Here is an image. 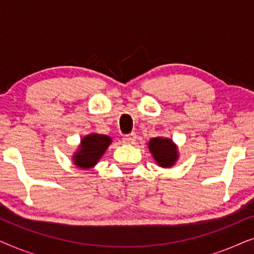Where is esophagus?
I'll return each mask as SVG.
<instances>
[{
  "label": "esophagus",
  "mask_w": 254,
  "mask_h": 254,
  "mask_svg": "<svg viewBox=\"0 0 254 254\" xmlns=\"http://www.w3.org/2000/svg\"><path fill=\"white\" fill-rule=\"evenodd\" d=\"M135 141H136V135H135V134L125 135L124 138H123V142L125 144H134Z\"/></svg>",
  "instance_id": "esophagus-1"
}]
</instances>
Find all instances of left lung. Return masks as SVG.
Returning <instances> with one entry per match:
<instances>
[{
	"mask_svg": "<svg viewBox=\"0 0 254 254\" xmlns=\"http://www.w3.org/2000/svg\"><path fill=\"white\" fill-rule=\"evenodd\" d=\"M148 148L152 158L161 168H172L179 158L178 147L171 138L163 136L152 137L148 142Z\"/></svg>",
	"mask_w": 254,
	"mask_h": 254,
	"instance_id": "obj_1",
	"label": "left lung"
}]
</instances>
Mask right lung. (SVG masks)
<instances>
[{
	"instance_id": "add662e5",
	"label": "right lung",
	"mask_w": 254,
	"mask_h": 254,
	"mask_svg": "<svg viewBox=\"0 0 254 254\" xmlns=\"http://www.w3.org/2000/svg\"><path fill=\"white\" fill-rule=\"evenodd\" d=\"M112 143V138L107 135L90 133L82 137L78 149L74 152L72 163L78 169H92L100 161L103 155Z\"/></svg>"
}]
</instances>
